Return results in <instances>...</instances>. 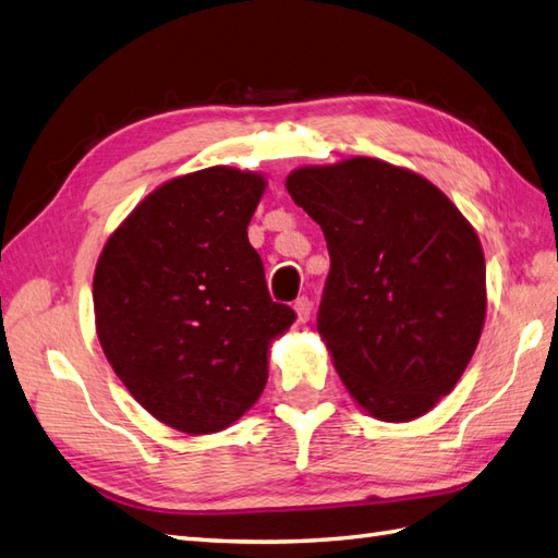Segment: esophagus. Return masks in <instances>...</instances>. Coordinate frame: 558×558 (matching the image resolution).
Returning a JSON list of instances; mask_svg holds the SVG:
<instances>
[{"mask_svg":"<svg viewBox=\"0 0 558 558\" xmlns=\"http://www.w3.org/2000/svg\"><path fill=\"white\" fill-rule=\"evenodd\" d=\"M294 311H296V318H300L302 323H306L311 318V302L308 296H300V300L294 302Z\"/></svg>","mask_w":558,"mask_h":558,"instance_id":"esophagus-1","label":"esophagus"}]
</instances>
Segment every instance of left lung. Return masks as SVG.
Segmentation results:
<instances>
[{
	"label": "left lung",
	"instance_id": "left-lung-1",
	"mask_svg": "<svg viewBox=\"0 0 558 558\" xmlns=\"http://www.w3.org/2000/svg\"><path fill=\"white\" fill-rule=\"evenodd\" d=\"M290 197L330 252L318 332L361 409L423 416L454 390L485 326V256L430 180L380 159L304 166Z\"/></svg>",
	"mask_w": 558,
	"mask_h": 558
}]
</instances>
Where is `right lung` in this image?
Wrapping results in <instances>:
<instances>
[{
  "instance_id": "obj_1",
  "label": "right lung",
  "mask_w": 558,
  "mask_h": 558,
  "mask_svg": "<svg viewBox=\"0 0 558 558\" xmlns=\"http://www.w3.org/2000/svg\"><path fill=\"white\" fill-rule=\"evenodd\" d=\"M266 178L211 166L168 180L107 240L95 268L97 338L154 418L218 433L262 397L268 347L296 314L270 300L247 226Z\"/></svg>"
}]
</instances>
